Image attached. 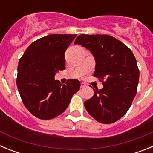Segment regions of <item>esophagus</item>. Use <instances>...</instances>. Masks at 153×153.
<instances>
[{
    "label": "esophagus",
    "instance_id": "34e87169",
    "mask_svg": "<svg viewBox=\"0 0 153 153\" xmlns=\"http://www.w3.org/2000/svg\"><path fill=\"white\" fill-rule=\"evenodd\" d=\"M86 84L85 83H81V85H80L81 88H84V87H86Z\"/></svg>",
    "mask_w": 153,
    "mask_h": 153
}]
</instances>
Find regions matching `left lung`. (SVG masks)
I'll use <instances>...</instances> for the list:
<instances>
[{
  "instance_id": "left-lung-1",
  "label": "left lung",
  "mask_w": 153,
  "mask_h": 153,
  "mask_svg": "<svg viewBox=\"0 0 153 153\" xmlns=\"http://www.w3.org/2000/svg\"><path fill=\"white\" fill-rule=\"evenodd\" d=\"M75 44L92 53L96 61L94 76L103 88L84 102L86 111L97 121L113 123L126 113L137 91L140 71L134 55L123 43L109 35L81 34Z\"/></svg>"
}]
</instances>
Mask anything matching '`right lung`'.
<instances>
[{
	"label": "right lung",
	"instance_id": "1",
	"mask_svg": "<svg viewBox=\"0 0 153 153\" xmlns=\"http://www.w3.org/2000/svg\"><path fill=\"white\" fill-rule=\"evenodd\" d=\"M76 34H51L33 42L20 59L17 86L28 111L51 120L66 110L80 82L70 79L61 85L54 76L65 69V51Z\"/></svg>",
	"mask_w": 153,
	"mask_h": 153
}]
</instances>
